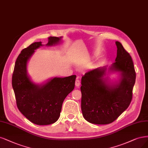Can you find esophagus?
Wrapping results in <instances>:
<instances>
[{"instance_id": "1", "label": "esophagus", "mask_w": 148, "mask_h": 148, "mask_svg": "<svg viewBox=\"0 0 148 148\" xmlns=\"http://www.w3.org/2000/svg\"><path fill=\"white\" fill-rule=\"evenodd\" d=\"M75 86L76 87H79L80 86V81L78 79V78H77V79L75 81Z\"/></svg>"}]
</instances>
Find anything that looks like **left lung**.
<instances>
[{"label":"left lung","mask_w":148,"mask_h":148,"mask_svg":"<svg viewBox=\"0 0 148 148\" xmlns=\"http://www.w3.org/2000/svg\"><path fill=\"white\" fill-rule=\"evenodd\" d=\"M116 62L110 69L119 71V84H107L103 77L106 67L91 70L81 78V110L84 119L95 124H108L129 107L132 99L136 72L130 54L116 42Z\"/></svg>","instance_id":"8db88e82"}]
</instances>
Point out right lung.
Returning <instances> with one entry per match:
<instances>
[{"label":"right lung","instance_id":"1","mask_svg":"<svg viewBox=\"0 0 148 148\" xmlns=\"http://www.w3.org/2000/svg\"><path fill=\"white\" fill-rule=\"evenodd\" d=\"M47 45L57 43L60 40L49 37ZM42 46L35 42L23 49L15 62L12 75V86L18 108L32 123L49 125L59 119L63 101L75 88L76 75L54 78L42 86L33 84L27 75L26 65L34 50Z\"/></svg>","mask_w":148,"mask_h":148}]
</instances>
